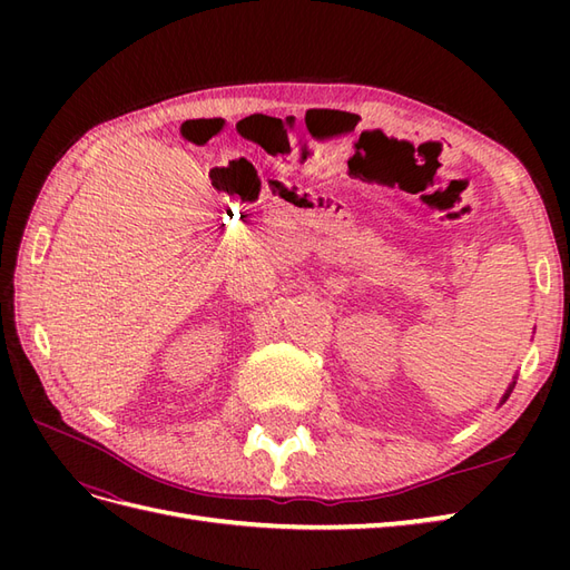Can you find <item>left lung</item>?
Wrapping results in <instances>:
<instances>
[{"label":"left lung","instance_id":"left-lung-1","mask_svg":"<svg viewBox=\"0 0 570 570\" xmlns=\"http://www.w3.org/2000/svg\"><path fill=\"white\" fill-rule=\"evenodd\" d=\"M507 396H509V394H507Z\"/></svg>","mask_w":570,"mask_h":570}]
</instances>
